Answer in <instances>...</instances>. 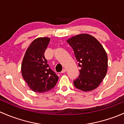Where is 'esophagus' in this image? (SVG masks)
Instances as JSON below:
<instances>
[{
  "label": "esophagus",
  "instance_id": "34e87169",
  "mask_svg": "<svg viewBox=\"0 0 124 124\" xmlns=\"http://www.w3.org/2000/svg\"><path fill=\"white\" fill-rule=\"evenodd\" d=\"M66 71V69H62V73H65Z\"/></svg>",
  "mask_w": 124,
  "mask_h": 124
}]
</instances>
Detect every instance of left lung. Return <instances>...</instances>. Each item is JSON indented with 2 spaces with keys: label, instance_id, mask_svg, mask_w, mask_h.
I'll use <instances>...</instances> for the list:
<instances>
[{
  "label": "left lung",
  "instance_id": "1",
  "mask_svg": "<svg viewBox=\"0 0 124 124\" xmlns=\"http://www.w3.org/2000/svg\"><path fill=\"white\" fill-rule=\"evenodd\" d=\"M73 49L81 69L73 81L76 88L92 91L99 86L108 70V55L100 43L92 36L81 34L67 40Z\"/></svg>",
  "mask_w": 124,
  "mask_h": 124
}]
</instances>
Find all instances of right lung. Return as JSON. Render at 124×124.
Listing matches in <instances>:
<instances>
[{
    "label": "right lung",
    "mask_w": 124,
    "mask_h": 124,
    "mask_svg": "<svg viewBox=\"0 0 124 124\" xmlns=\"http://www.w3.org/2000/svg\"><path fill=\"white\" fill-rule=\"evenodd\" d=\"M50 39L39 38L30 44L25 52L22 65L23 77L31 90L45 93L53 89L58 76L51 70L44 55Z\"/></svg>",
    "instance_id": "1"
}]
</instances>
